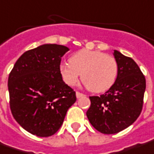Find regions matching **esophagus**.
<instances>
[{"label": "esophagus", "instance_id": "34e87169", "mask_svg": "<svg viewBox=\"0 0 154 154\" xmlns=\"http://www.w3.org/2000/svg\"><path fill=\"white\" fill-rule=\"evenodd\" d=\"M76 96H77V98H81L82 96H84V94L82 93H80V92H78V91H77V92H76Z\"/></svg>", "mask_w": 154, "mask_h": 154}]
</instances>
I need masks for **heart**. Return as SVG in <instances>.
Masks as SVG:
<instances>
[{"mask_svg": "<svg viewBox=\"0 0 154 154\" xmlns=\"http://www.w3.org/2000/svg\"><path fill=\"white\" fill-rule=\"evenodd\" d=\"M119 72L115 58L100 51L82 49L62 63L60 73L64 82L70 86L76 85L81 75L82 82L92 92L100 93L112 86Z\"/></svg>", "mask_w": 154, "mask_h": 154, "instance_id": "b5f03b06", "label": "heart"}]
</instances>
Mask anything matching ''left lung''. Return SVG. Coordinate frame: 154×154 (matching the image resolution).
Instances as JSON below:
<instances>
[{
	"label": "left lung",
	"mask_w": 154,
	"mask_h": 154,
	"mask_svg": "<svg viewBox=\"0 0 154 154\" xmlns=\"http://www.w3.org/2000/svg\"><path fill=\"white\" fill-rule=\"evenodd\" d=\"M118 62L117 79L100 96H90L87 117L93 127L103 134H116L131 125L140 116L146 89V78L130 57L114 50Z\"/></svg>",
	"instance_id": "8db88e82"
}]
</instances>
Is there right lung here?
Segmentation results:
<instances>
[{"instance_id": "1", "label": "right lung", "mask_w": 154, "mask_h": 154, "mask_svg": "<svg viewBox=\"0 0 154 154\" xmlns=\"http://www.w3.org/2000/svg\"><path fill=\"white\" fill-rule=\"evenodd\" d=\"M68 50L66 46L44 44L26 51L9 74L12 114L32 135L48 137L55 134L77 100L76 92L60 73L61 57Z\"/></svg>"}]
</instances>
